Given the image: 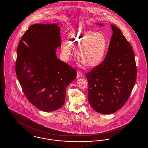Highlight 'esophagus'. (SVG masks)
<instances>
[{"label":"esophagus","mask_w":148,"mask_h":148,"mask_svg":"<svg viewBox=\"0 0 148 148\" xmlns=\"http://www.w3.org/2000/svg\"><path fill=\"white\" fill-rule=\"evenodd\" d=\"M83 75V73H82V72H80V71H77V77H82Z\"/></svg>","instance_id":"34e87169"}]
</instances>
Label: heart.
<instances>
[{"mask_svg":"<svg viewBox=\"0 0 148 148\" xmlns=\"http://www.w3.org/2000/svg\"><path fill=\"white\" fill-rule=\"evenodd\" d=\"M68 38V42L62 43V54L65 60H69L72 54L71 47L76 49L77 59L87 67L96 66L103 60L108 43L103 34L80 27L71 32Z\"/></svg>","mask_w":148,"mask_h":148,"instance_id":"b5f03b06","label":"heart"}]
</instances>
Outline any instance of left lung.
<instances>
[{
    "label": "left lung",
    "instance_id": "1",
    "mask_svg": "<svg viewBox=\"0 0 148 148\" xmlns=\"http://www.w3.org/2000/svg\"><path fill=\"white\" fill-rule=\"evenodd\" d=\"M110 26L113 35L104 60L85 75L89 103L96 112L104 114L114 113L125 104L137 74L132 47L119 29Z\"/></svg>",
    "mask_w": 148,
    "mask_h": 148
}]
</instances>
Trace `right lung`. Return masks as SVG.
<instances>
[{
  "label": "right lung",
  "instance_id": "right-lung-1",
  "mask_svg": "<svg viewBox=\"0 0 148 148\" xmlns=\"http://www.w3.org/2000/svg\"><path fill=\"white\" fill-rule=\"evenodd\" d=\"M57 24H35L25 32L17 48L16 74L29 101L44 112L63 106L67 86L77 71L57 58L61 46Z\"/></svg>",
  "mask_w": 148,
  "mask_h": 148
}]
</instances>
